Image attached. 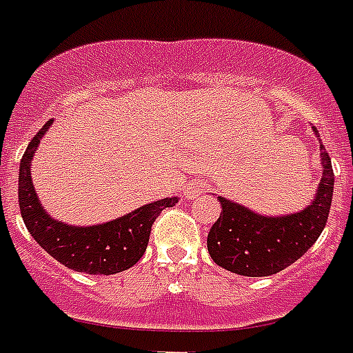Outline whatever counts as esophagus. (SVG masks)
Masks as SVG:
<instances>
[{"mask_svg":"<svg viewBox=\"0 0 353 353\" xmlns=\"http://www.w3.org/2000/svg\"><path fill=\"white\" fill-rule=\"evenodd\" d=\"M202 190H204V184H202V182H199V180H191V182L185 184L184 193L188 199H196V196L202 193Z\"/></svg>","mask_w":353,"mask_h":353,"instance_id":"obj_1","label":"esophagus"}]
</instances>
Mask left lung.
<instances>
[{"instance_id":"obj_1","label":"left lung","mask_w":353,"mask_h":353,"mask_svg":"<svg viewBox=\"0 0 353 353\" xmlns=\"http://www.w3.org/2000/svg\"><path fill=\"white\" fill-rule=\"evenodd\" d=\"M315 134L319 131L314 128ZM323 179L314 202L299 213L264 216L224 196H216L222 213L208 233L211 259L228 272L268 277L301 259L323 233L334 194V169L321 143Z\"/></svg>"}]
</instances>
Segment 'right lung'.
Listing matches in <instances>:
<instances>
[{
  "label": "right lung",
  "mask_w": 353,
  "mask_h": 353,
  "mask_svg": "<svg viewBox=\"0 0 353 353\" xmlns=\"http://www.w3.org/2000/svg\"><path fill=\"white\" fill-rule=\"evenodd\" d=\"M49 120L30 140L19 163L18 200L34 241L63 266L89 275H112L134 266L148 248L151 225L165 208H173L179 199H162L145 204L128 215L98 225H69L54 221L45 213L30 179V162L45 131L52 125Z\"/></svg>",
  "instance_id": "obj_1"
}]
</instances>
